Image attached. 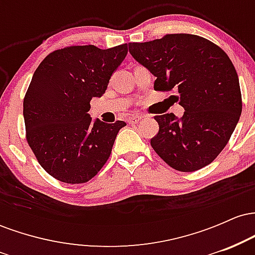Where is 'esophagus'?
<instances>
[{
	"mask_svg": "<svg viewBox=\"0 0 255 255\" xmlns=\"http://www.w3.org/2000/svg\"><path fill=\"white\" fill-rule=\"evenodd\" d=\"M142 119H144V116L134 115V116H130V118L128 119V122H129L130 125H136V124H139V121H141Z\"/></svg>",
	"mask_w": 255,
	"mask_h": 255,
	"instance_id": "obj_1",
	"label": "esophagus"
}]
</instances>
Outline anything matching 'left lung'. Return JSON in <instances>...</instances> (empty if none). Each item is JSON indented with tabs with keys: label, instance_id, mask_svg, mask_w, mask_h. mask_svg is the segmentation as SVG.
Returning <instances> with one entry per match:
<instances>
[{
	"label": "left lung",
	"instance_id": "left-lung-1",
	"mask_svg": "<svg viewBox=\"0 0 255 255\" xmlns=\"http://www.w3.org/2000/svg\"><path fill=\"white\" fill-rule=\"evenodd\" d=\"M128 46L157 78L153 89H176L184 109L180 119L172 113L154 116L159 130L151 139L153 150L178 171L209 165L228 144L242 111L239 77L229 56L215 43L188 33Z\"/></svg>",
	"mask_w": 255,
	"mask_h": 255
}]
</instances>
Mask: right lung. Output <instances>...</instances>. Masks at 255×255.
Segmentation results:
<instances>
[{
  "instance_id": "right-lung-1",
  "label": "right lung",
  "mask_w": 255,
  "mask_h": 255,
  "mask_svg": "<svg viewBox=\"0 0 255 255\" xmlns=\"http://www.w3.org/2000/svg\"><path fill=\"white\" fill-rule=\"evenodd\" d=\"M127 51V44L104 50L67 46L50 52L34 72L24 98L26 139L42 168L56 180L87 182L110 157L126 122H93L87 113Z\"/></svg>"
}]
</instances>
